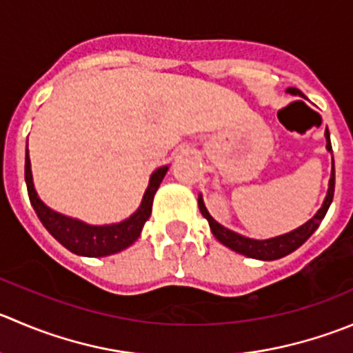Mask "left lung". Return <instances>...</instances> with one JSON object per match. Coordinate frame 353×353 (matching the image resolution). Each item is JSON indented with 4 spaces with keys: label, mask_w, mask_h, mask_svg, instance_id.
Segmentation results:
<instances>
[{
    "label": "left lung",
    "mask_w": 353,
    "mask_h": 353,
    "mask_svg": "<svg viewBox=\"0 0 353 353\" xmlns=\"http://www.w3.org/2000/svg\"><path fill=\"white\" fill-rule=\"evenodd\" d=\"M288 93L302 97V91H299L296 88H288ZM324 136H326V150L330 153H333V148H331L330 131H327V128H326V132H324ZM333 194H334V160H333V167H331V177H330V184H327L326 198H324L319 210L314 214V217H310L305 224L299 225V228L293 229V231L274 236V238H269V239L246 238V236L238 234V232L231 231V229L219 224V222L208 214L201 194H198V207H200L201 215L208 221L212 234H214L222 245L231 248L232 252H238L241 253V255L250 256V259H256V260H278V259H283V256L290 255L292 252H295L296 248H300V246H302L303 243L312 236V232L316 231V229L319 228L321 222H323L324 215H326L327 208H330L331 201H333Z\"/></svg>",
    "instance_id": "left-lung-1"
}]
</instances>
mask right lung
Masks as SVG:
<instances>
[{
	"label": "right lung",
	"instance_id": "1",
	"mask_svg": "<svg viewBox=\"0 0 353 353\" xmlns=\"http://www.w3.org/2000/svg\"><path fill=\"white\" fill-rule=\"evenodd\" d=\"M167 170H169V165L159 167L157 170H153V174L150 176L148 188L143 194L141 205H139L134 214L129 215L124 221L114 222V224L93 225L81 221V219L68 217V215L53 210L37 196L32 181V170H30L29 150H26V184L27 191H29L30 205L36 210L37 217L43 222L44 228L50 231V234L58 243H61L65 248L70 250L72 253L82 256L114 255V253L129 248L139 238L143 225L152 215L153 196H155L160 183L165 177Z\"/></svg>",
	"mask_w": 353,
	"mask_h": 353
}]
</instances>
